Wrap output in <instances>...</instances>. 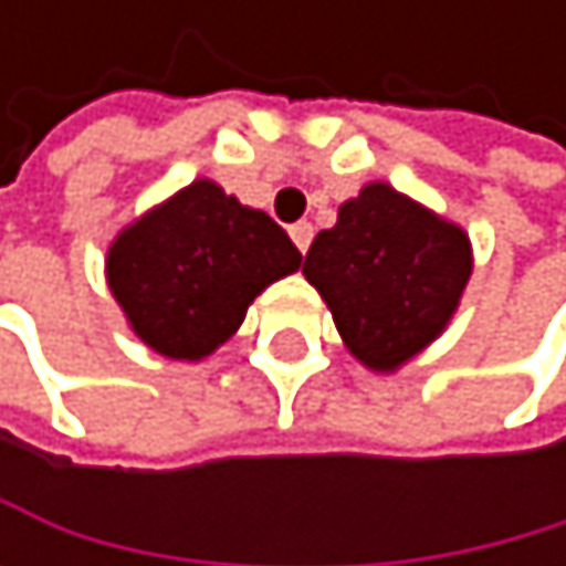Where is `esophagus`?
<instances>
[{"mask_svg": "<svg viewBox=\"0 0 566 566\" xmlns=\"http://www.w3.org/2000/svg\"><path fill=\"white\" fill-rule=\"evenodd\" d=\"M289 233H292V241H295V248H298L302 254H305V251L312 248V237H315L312 223L298 220V223H292V227H289Z\"/></svg>", "mask_w": 566, "mask_h": 566, "instance_id": "1", "label": "esophagus"}]
</instances>
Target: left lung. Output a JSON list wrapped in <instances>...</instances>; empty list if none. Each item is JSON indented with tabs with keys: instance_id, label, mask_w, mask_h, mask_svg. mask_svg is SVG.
I'll list each match as a JSON object with an SVG mask.
<instances>
[{
	"instance_id": "1",
	"label": "left lung",
	"mask_w": 566,
	"mask_h": 566,
	"mask_svg": "<svg viewBox=\"0 0 566 566\" xmlns=\"http://www.w3.org/2000/svg\"><path fill=\"white\" fill-rule=\"evenodd\" d=\"M302 274L329 305L349 353L374 369H397L459 308L472 248L454 223L374 182L315 237Z\"/></svg>"
}]
</instances>
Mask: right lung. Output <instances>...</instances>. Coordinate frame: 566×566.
<instances>
[{
	"label": "right lung",
	"instance_id": "add662e5",
	"mask_svg": "<svg viewBox=\"0 0 566 566\" xmlns=\"http://www.w3.org/2000/svg\"><path fill=\"white\" fill-rule=\"evenodd\" d=\"M302 254L268 213L197 179L107 251V285L132 329L169 359H203Z\"/></svg>",
	"mask_w": 566,
	"mask_h": 566
}]
</instances>
